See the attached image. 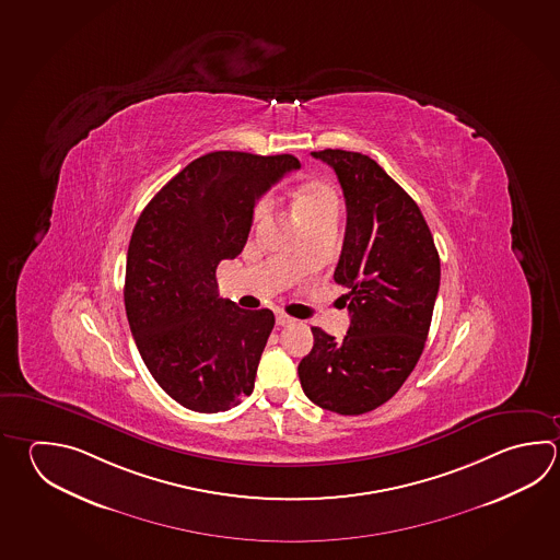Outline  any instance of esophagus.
I'll return each instance as SVG.
<instances>
[{
  "mask_svg": "<svg viewBox=\"0 0 560 560\" xmlns=\"http://www.w3.org/2000/svg\"><path fill=\"white\" fill-rule=\"evenodd\" d=\"M293 323H295V318L289 317V315L281 313V311L277 313V325H279V327H289V325H293Z\"/></svg>",
  "mask_w": 560,
  "mask_h": 560,
  "instance_id": "esophagus-1",
  "label": "esophagus"
}]
</instances>
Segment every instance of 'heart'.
Wrapping results in <instances>:
<instances>
[{
	"mask_svg": "<svg viewBox=\"0 0 560 560\" xmlns=\"http://www.w3.org/2000/svg\"><path fill=\"white\" fill-rule=\"evenodd\" d=\"M267 200L261 201L255 210V220L264 218L267 211ZM296 215L301 222L317 218V215H328V213H338V196L332 186L325 182H308L301 186L296 191L295 200Z\"/></svg>",
	"mask_w": 560,
	"mask_h": 560,
	"instance_id": "b5f03b06",
	"label": "heart"
}]
</instances>
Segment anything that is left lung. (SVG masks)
Returning a JSON list of instances; mask_svg holds the SVG:
<instances>
[{
  "instance_id": "obj_1",
  "label": "left lung",
  "mask_w": 560,
  "mask_h": 560,
  "mask_svg": "<svg viewBox=\"0 0 560 560\" xmlns=\"http://www.w3.org/2000/svg\"><path fill=\"white\" fill-rule=\"evenodd\" d=\"M311 154L337 172L347 201L335 281L349 287L350 327L345 338L313 327L299 381L323 410L359 416L390 400L422 357L440 255L418 203L374 160L332 148Z\"/></svg>"
}]
</instances>
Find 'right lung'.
I'll use <instances>...</instances> for the list:
<instances>
[{"label":"right lung","mask_w":560,"mask_h":560,"mask_svg":"<svg viewBox=\"0 0 560 560\" xmlns=\"http://www.w3.org/2000/svg\"><path fill=\"white\" fill-rule=\"evenodd\" d=\"M301 162L218 150L190 162L150 200L130 237L128 325L150 374L194 412H225L254 392L275 325L218 295L215 269L242 254L265 191Z\"/></svg>","instance_id":"right-lung-1"}]
</instances>
